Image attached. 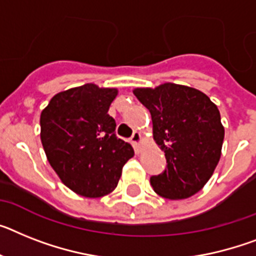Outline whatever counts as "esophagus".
<instances>
[{
	"mask_svg": "<svg viewBox=\"0 0 256 256\" xmlns=\"http://www.w3.org/2000/svg\"><path fill=\"white\" fill-rule=\"evenodd\" d=\"M130 142H132V144L136 148V151L140 150V143H142V135L139 132H134L132 135V138H130Z\"/></svg>",
	"mask_w": 256,
	"mask_h": 256,
	"instance_id": "obj_1",
	"label": "esophagus"
}]
</instances>
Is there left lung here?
Masks as SVG:
<instances>
[{"mask_svg":"<svg viewBox=\"0 0 256 256\" xmlns=\"http://www.w3.org/2000/svg\"><path fill=\"white\" fill-rule=\"evenodd\" d=\"M134 95L151 113L154 139L166 158L165 170L150 178L154 190L173 200L196 194L221 156L224 126L218 106L199 90L174 83L135 88Z\"/></svg>","mask_w":256,"mask_h":256,"instance_id":"obj_1","label":"left lung"}]
</instances>
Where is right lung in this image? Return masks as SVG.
<instances>
[{
    "label": "right lung",
    "mask_w": 256,
    "mask_h": 256,
    "mask_svg": "<svg viewBox=\"0 0 256 256\" xmlns=\"http://www.w3.org/2000/svg\"><path fill=\"white\" fill-rule=\"evenodd\" d=\"M116 88L87 83L52 98L42 112V143L61 181L86 198L108 195L117 188L122 168L134 156L132 144L116 135L108 114Z\"/></svg>",
    "instance_id": "right-lung-1"
}]
</instances>
